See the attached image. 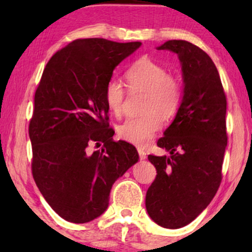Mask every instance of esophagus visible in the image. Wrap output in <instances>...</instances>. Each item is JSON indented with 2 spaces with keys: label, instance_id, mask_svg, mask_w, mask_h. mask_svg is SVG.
I'll use <instances>...</instances> for the list:
<instances>
[{
  "label": "esophagus",
  "instance_id": "obj_1",
  "mask_svg": "<svg viewBox=\"0 0 252 252\" xmlns=\"http://www.w3.org/2000/svg\"><path fill=\"white\" fill-rule=\"evenodd\" d=\"M137 153H139V156H140V159L141 160H144L147 158V154L146 151L143 149H141V148H137Z\"/></svg>",
  "mask_w": 252,
  "mask_h": 252
}]
</instances>
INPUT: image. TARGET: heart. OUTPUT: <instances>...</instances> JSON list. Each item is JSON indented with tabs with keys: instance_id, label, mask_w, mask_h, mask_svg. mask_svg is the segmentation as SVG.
<instances>
[{
	"instance_id": "1",
	"label": "heart",
	"mask_w": 252,
	"mask_h": 252,
	"mask_svg": "<svg viewBox=\"0 0 252 252\" xmlns=\"http://www.w3.org/2000/svg\"><path fill=\"white\" fill-rule=\"evenodd\" d=\"M130 91L146 92L142 115L128 117L118 126V135L127 142L144 147L164 125L165 116L178 112L182 101V88L177 79L168 75L163 65L148 57L134 62L126 71ZM104 99L110 111L120 115L125 99V89L117 79L108 81Z\"/></svg>"
}]
</instances>
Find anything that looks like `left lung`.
I'll return each mask as SVG.
<instances>
[{
	"mask_svg": "<svg viewBox=\"0 0 252 252\" xmlns=\"http://www.w3.org/2000/svg\"><path fill=\"white\" fill-rule=\"evenodd\" d=\"M157 50L178 55L184 95L157 142L170 155L148 156L157 175L147 191L146 208L157 225L175 229L190 223L210 204L221 182L227 102L218 70L201 48L170 40Z\"/></svg>",
	"mask_w": 252,
	"mask_h": 252,
	"instance_id": "8db88e82",
	"label": "left lung"
}]
</instances>
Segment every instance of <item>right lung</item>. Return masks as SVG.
<instances>
[{
    "label": "right lung",
    "mask_w": 252,
    "mask_h": 252,
    "mask_svg": "<svg viewBox=\"0 0 252 252\" xmlns=\"http://www.w3.org/2000/svg\"><path fill=\"white\" fill-rule=\"evenodd\" d=\"M141 44L78 39L43 70L29 128L32 173L48 204L67 221L85 223L101 216L112 185L139 160L135 147L112 139L104 91L117 65ZM94 143L103 147L92 153Z\"/></svg>",
    "instance_id": "add662e5"
}]
</instances>
